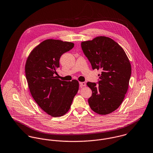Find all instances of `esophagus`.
Returning <instances> with one entry per match:
<instances>
[{
    "label": "esophagus",
    "mask_w": 153,
    "mask_h": 153,
    "mask_svg": "<svg viewBox=\"0 0 153 153\" xmlns=\"http://www.w3.org/2000/svg\"><path fill=\"white\" fill-rule=\"evenodd\" d=\"M79 85H80V87L81 88H82V87H84V86H86V83H85V82H79Z\"/></svg>",
    "instance_id": "1"
}]
</instances>
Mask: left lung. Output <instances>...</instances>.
Wrapping results in <instances>:
<instances>
[{"mask_svg": "<svg viewBox=\"0 0 153 153\" xmlns=\"http://www.w3.org/2000/svg\"><path fill=\"white\" fill-rule=\"evenodd\" d=\"M83 53L93 70L102 71L98 85L87 82L92 91L88 103L99 114H108L122 104L128 88L131 67L122 47L109 37L99 36L81 42Z\"/></svg>", "mask_w": 153, "mask_h": 153, "instance_id": "8db88e82", "label": "left lung"}]
</instances>
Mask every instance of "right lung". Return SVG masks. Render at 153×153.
<instances>
[{
  "label": "right lung",
  "mask_w": 153,
  "mask_h": 153,
  "mask_svg": "<svg viewBox=\"0 0 153 153\" xmlns=\"http://www.w3.org/2000/svg\"><path fill=\"white\" fill-rule=\"evenodd\" d=\"M74 46L71 42L48 39L36 46L28 56L25 72L32 97L44 111L53 117L70 110L79 89V82L61 81L56 75L59 58Z\"/></svg>",
  "instance_id": "1"
}]
</instances>
